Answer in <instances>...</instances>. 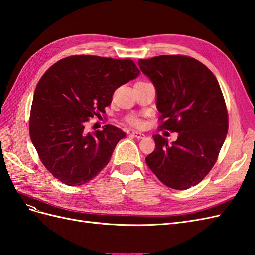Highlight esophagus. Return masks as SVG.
I'll use <instances>...</instances> for the list:
<instances>
[{
    "instance_id": "34e87169",
    "label": "esophagus",
    "mask_w": 255,
    "mask_h": 255,
    "mask_svg": "<svg viewBox=\"0 0 255 255\" xmlns=\"http://www.w3.org/2000/svg\"><path fill=\"white\" fill-rule=\"evenodd\" d=\"M132 135H133L134 137H136L137 139H143V138L145 137L144 134H142V133H140V132H136V130H135V132L132 133Z\"/></svg>"
}]
</instances>
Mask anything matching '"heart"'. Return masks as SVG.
Returning <instances> with one entry per match:
<instances>
[{
	"label": "heart",
	"mask_w": 255,
	"mask_h": 255,
	"mask_svg": "<svg viewBox=\"0 0 255 255\" xmlns=\"http://www.w3.org/2000/svg\"><path fill=\"white\" fill-rule=\"evenodd\" d=\"M128 120L130 125H133L134 127H141L142 126V121L138 117H136V116H130Z\"/></svg>",
	"instance_id": "obj_1"
}]
</instances>
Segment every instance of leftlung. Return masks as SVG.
I'll use <instances>...</instances> for the list:
<instances>
[{
	"instance_id": "1",
	"label": "left lung",
	"mask_w": 255,
	"mask_h": 255,
	"mask_svg": "<svg viewBox=\"0 0 255 255\" xmlns=\"http://www.w3.org/2000/svg\"><path fill=\"white\" fill-rule=\"evenodd\" d=\"M138 65L155 86L159 118L165 119L159 128L177 133L171 143L154 135L155 150L145 163L166 186L188 189L211 171L227 137L228 112L218 81L188 56L160 55Z\"/></svg>"
}]
</instances>
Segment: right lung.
Listing matches in <instances>:
<instances>
[{"instance_id": "obj_1", "label": "right lung", "mask_w": 255, "mask_h": 255, "mask_svg": "<svg viewBox=\"0 0 255 255\" xmlns=\"http://www.w3.org/2000/svg\"><path fill=\"white\" fill-rule=\"evenodd\" d=\"M139 73L132 59L75 55L57 61L42 75L34 92L29 136L54 177L79 186L109 164L126 133L112 125L88 133L86 122L105 113L114 91Z\"/></svg>"}]
</instances>
